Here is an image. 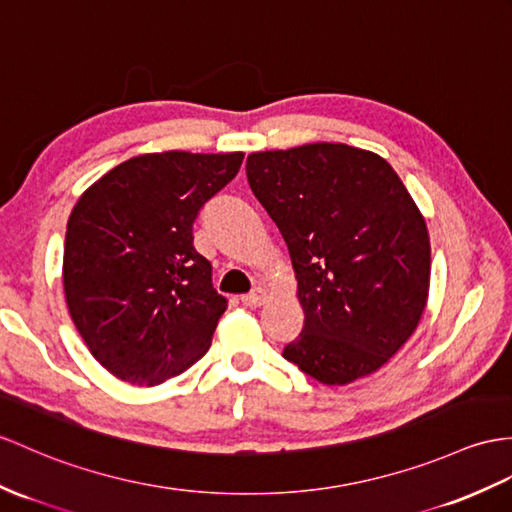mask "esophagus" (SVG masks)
<instances>
[{
    "label": "esophagus",
    "instance_id": "obj_1",
    "mask_svg": "<svg viewBox=\"0 0 512 512\" xmlns=\"http://www.w3.org/2000/svg\"><path fill=\"white\" fill-rule=\"evenodd\" d=\"M241 302H243L245 306H249V308H256V306H260V304L265 302V291H263V289H254L252 293L243 295Z\"/></svg>",
    "mask_w": 512,
    "mask_h": 512
}]
</instances>
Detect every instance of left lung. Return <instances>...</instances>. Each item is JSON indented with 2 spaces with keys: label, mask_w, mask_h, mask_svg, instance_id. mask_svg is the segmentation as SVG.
<instances>
[{
  "label": "left lung",
  "mask_w": 512,
  "mask_h": 512,
  "mask_svg": "<svg viewBox=\"0 0 512 512\" xmlns=\"http://www.w3.org/2000/svg\"><path fill=\"white\" fill-rule=\"evenodd\" d=\"M245 171L289 247L304 308L282 356L321 384L378 371L415 332L430 289L426 219L404 182L345 143L256 152Z\"/></svg>",
  "instance_id": "obj_1"
}]
</instances>
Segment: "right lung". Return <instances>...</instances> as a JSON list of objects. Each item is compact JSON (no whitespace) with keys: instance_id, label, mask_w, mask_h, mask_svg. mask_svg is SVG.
Segmentation results:
<instances>
[{"instance_id":"1","label":"right lung","mask_w":512,"mask_h":512,"mask_svg":"<svg viewBox=\"0 0 512 512\" xmlns=\"http://www.w3.org/2000/svg\"><path fill=\"white\" fill-rule=\"evenodd\" d=\"M241 162L243 152L134 156L73 206L65 299L89 352L115 378L154 386L208 352L228 299L193 247V221Z\"/></svg>"}]
</instances>
